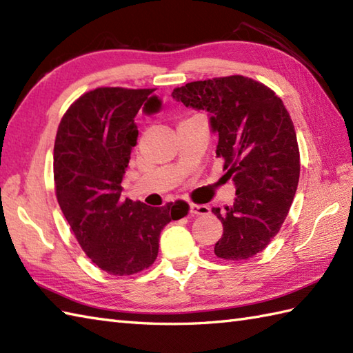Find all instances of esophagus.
I'll return each instance as SVG.
<instances>
[{
  "mask_svg": "<svg viewBox=\"0 0 353 353\" xmlns=\"http://www.w3.org/2000/svg\"><path fill=\"white\" fill-rule=\"evenodd\" d=\"M211 212V209L206 205H190V214L194 216H199V215H208Z\"/></svg>",
  "mask_w": 353,
  "mask_h": 353,
  "instance_id": "1",
  "label": "esophagus"
}]
</instances>
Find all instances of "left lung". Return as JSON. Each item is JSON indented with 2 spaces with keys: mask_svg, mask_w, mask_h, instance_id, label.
<instances>
[{
  "mask_svg": "<svg viewBox=\"0 0 353 353\" xmlns=\"http://www.w3.org/2000/svg\"><path fill=\"white\" fill-rule=\"evenodd\" d=\"M172 99L209 112L211 130L219 133L216 157L236 188L234 205L212 208L223 223L214 253L252 258L281 230L297 191L301 156L288 110L272 89L243 76L191 81Z\"/></svg>",
  "mask_w": 353,
  "mask_h": 353,
  "instance_id": "obj_1",
  "label": "left lung"
}]
</instances>
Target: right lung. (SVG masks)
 I'll list each match as a JSON object with an SVG mask.
<instances>
[{
  "label": "right lung",
  "instance_id": "1",
  "mask_svg": "<svg viewBox=\"0 0 353 353\" xmlns=\"http://www.w3.org/2000/svg\"><path fill=\"white\" fill-rule=\"evenodd\" d=\"M154 89L97 88L66 110L54 142L59 206L81 249L95 265L129 276L153 264L161 230L188 214L185 201L162 208L121 196V182L137 145L139 109L157 114Z\"/></svg>",
  "mask_w": 353,
  "mask_h": 353
}]
</instances>
